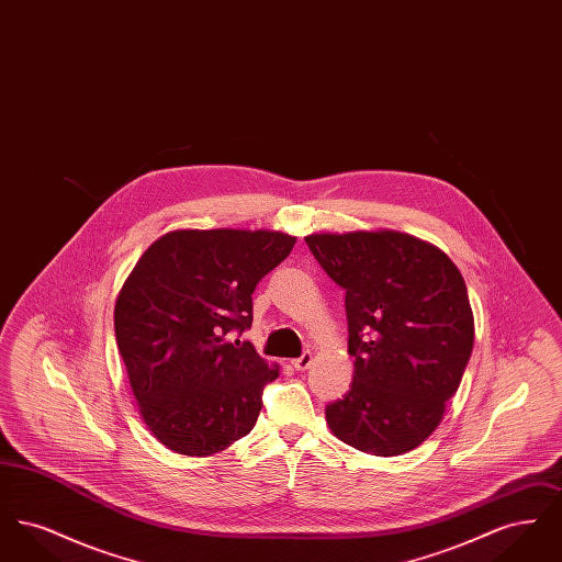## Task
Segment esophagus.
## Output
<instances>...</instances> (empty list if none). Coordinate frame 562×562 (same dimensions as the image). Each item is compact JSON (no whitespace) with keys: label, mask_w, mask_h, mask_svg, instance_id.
I'll use <instances>...</instances> for the list:
<instances>
[{"label":"esophagus","mask_w":562,"mask_h":562,"mask_svg":"<svg viewBox=\"0 0 562 562\" xmlns=\"http://www.w3.org/2000/svg\"><path fill=\"white\" fill-rule=\"evenodd\" d=\"M312 360H314V353H312V351H303L299 358H294L293 367L296 371H307L310 364H312Z\"/></svg>","instance_id":"34e87169"}]
</instances>
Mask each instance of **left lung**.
Listing matches in <instances>:
<instances>
[{
    "label": "left lung",
    "mask_w": 562,
    "mask_h": 562,
    "mask_svg": "<svg viewBox=\"0 0 562 562\" xmlns=\"http://www.w3.org/2000/svg\"><path fill=\"white\" fill-rule=\"evenodd\" d=\"M346 291L353 381L326 424L362 453L417 449L442 422L474 348L463 276L434 244L381 229L305 238Z\"/></svg>",
    "instance_id": "1"
}]
</instances>
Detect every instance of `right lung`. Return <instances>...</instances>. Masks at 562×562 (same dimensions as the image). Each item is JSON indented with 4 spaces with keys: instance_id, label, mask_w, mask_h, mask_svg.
I'll return each mask as SVG.
<instances>
[{
    "instance_id": "add662e5",
    "label": "right lung",
    "mask_w": 562,
    "mask_h": 562,
    "mask_svg": "<svg viewBox=\"0 0 562 562\" xmlns=\"http://www.w3.org/2000/svg\"><path fill=\"white\" fill-rule=\"evenodd\" d=\"M268 229H177L136 261L115 301V339L138 413L164 447L221 453L255 428L280 369L234 341L255 286L293 250Z\"/></svg>"
}]
</instances>
